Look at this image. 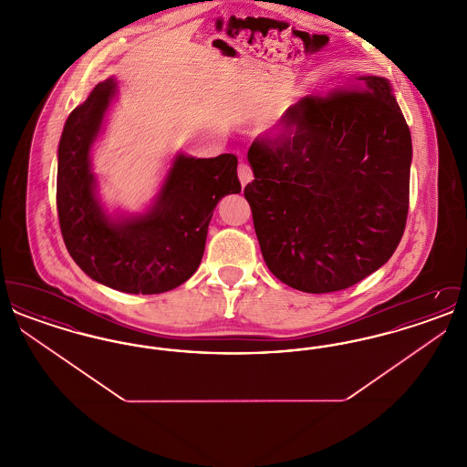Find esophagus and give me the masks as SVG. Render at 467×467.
Segmentation results:
<instances>
[{"label":"esophagus","instance_id":"obj_1","mask_svg":"<svg viewBox=\"0 0 467 467\" xmlns=\"http://www.w3.org/2000/svg\"><path fill=\"white\" fill-rule=\"evenodd\" d=\"M238 177H240V182H242V185H246V183H250L252 180H254V173H252V170H250V166L246 164V162H240V166H238Z\"/></svg>","mask_w":467,"mask_h":467}]
</instances>
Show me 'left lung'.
<instances>
[{
	"label": "left lung",
	"mask_w": 467,
	"mask_h": 467,
	"mask_svg": "<svg viewBox=\"0 0 467 467\" xmlns=\"http://www.w3.org/2000/svg\"><path fill=\"white\" fill-rule=\"evenodd\" d=\"M275 140L248 150L244 187L269 271L292 289L356 285L400 244L410 201L411 134L392 86L357 77L350 90L308 96Z\"/></svg>",
	"instance_id": "left-lung-1"
}]
</instances>
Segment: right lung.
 Wrapping results in <instances>:
<instances>
[{"instance_id":"right-lung-1","label":"right lung","mask_w":467,"mask_h":467,"mask_svg":"<svg viewBox=\"0 0 467 467\" xmlns=\"http://www.w3.org/2000/svg\"><path fill=\"white\" fill-rule=\"evenodd\" d=\"M119 86L110 77L69 113L57 149V213L67 252L94 282L128 294H161L200 267L217 202L238 194V159L178 152L141 213H109L98 196L90 150Z\"/></svg>"}]
</instances>
